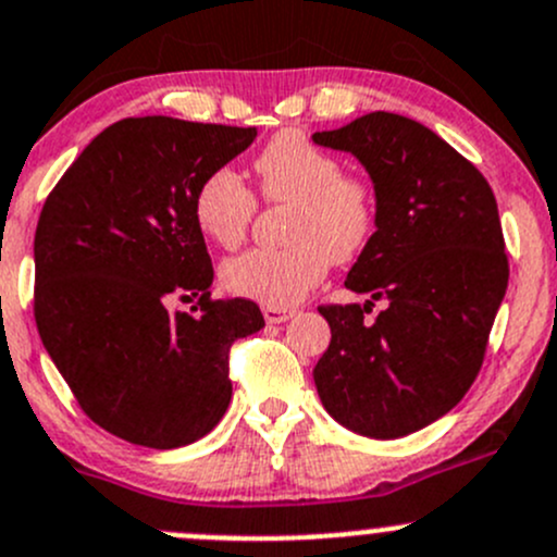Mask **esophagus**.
<instances>
[{
    "mask_svg": "<svg viewBox=\"0 0 557 557\" xmlns=\"http://www.w3.org/2000/svg\"><path fill=\"white\" fill-rule=\"evenodd\" d=\"M294 309H285V307H263V320L269 325H280V323H288L294 318Z\"/></svg>",
    "mask_w": 557,
    "mask_h": 557,
    "instance_id": "esophagus-1",
    "label": "esophagus"
}]
</instances>
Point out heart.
<instances>
[{
	"label": "heart",
	"mask_w": 557,
	"mask_h": 557,
	"mask_svg": "<svg viewBox=\"0 0 557 557\" xmlns=\"http://www.w3.org/2000/svg\"><path fill=\"white\" fill-rule=\"evenodd\" d=\"M261 195L294 202L288 248H253L221 267V283L234 296L263 307H288L325 277L331 261H349L376 232V197L368 181L342 175L331 151L301 133H277L253 160ZM256 213L253 191L230 168L213 171L195 195V221L213 243L234 248Z\"/></svg>",
	"instance_id": "obj_1"
}]
</instances>
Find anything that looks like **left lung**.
Masks as SVG:
<instances>
[{
    "mask_svg": "<svg viewBox=\"0 0 557 557\" xmlns=\"http://www.w3.org/2000/svg\"><path fill=\"white\" fill-rule=\"evenodd\" d=\"M312 140L349 151L376 195V232L344 283L368 301L320 307L331 344L314 386L357 435H411L446 417L483 366L510 280L494 191L437 133L389 111ZM373 300L385 309L368 324Z\"/></svg>",
    "mask_w": 557,
    "mask_h": 557,
    "instance_id": "8db88e82",
    "label": "left lung"
}]
</instances>
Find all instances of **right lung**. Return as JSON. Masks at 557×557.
<instances>
[{"instance_id":"obj_1","label":"right lung","mask_w":557,"mask_h":557,"mask_svg":"<svg viewBox=\"0 0 557 557\" xmlns=\"http://www.w3.org/2000/svg\"><path fill=\"white\" fill-rule=\"evenodd\" d=\"M253 138L256 127L131 116L47 197L34 234L39 336L82 411L122 441L189 446L230 408V347L263 318L248 298H210L195 195ZM178 293L200 295L201 312L171 313Z\"/></svg>"}]
</instances>
